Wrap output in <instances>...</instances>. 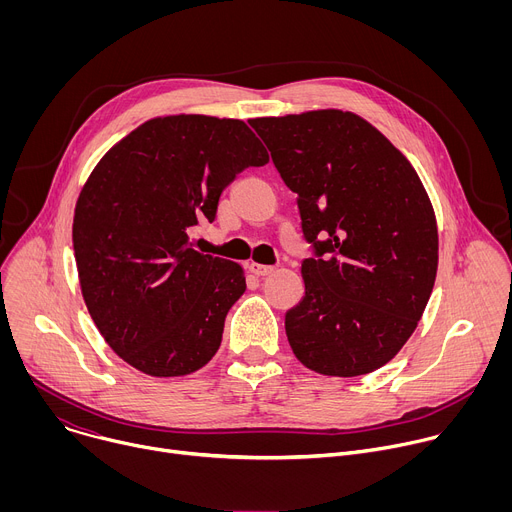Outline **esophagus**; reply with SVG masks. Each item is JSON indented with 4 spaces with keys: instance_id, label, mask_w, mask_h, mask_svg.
Listing matches in <instances>:
<instances>
[{
    "instance_id": "34e87169",
    "label": "esophagus",
    "mask_w": 512,
    "mask_h": 512,
    "mask_svg": "<svg viewBox=\"0 0 512 512\" xmlns=\"http://www.w3.org/2000/svg\"><path fill=\"white\" fill-rule=\"evenodd\" d=\"M249 267V271L253 273V275H257V277H265V275H271L273 271H275V267H271V265H261V263H249L247 265Z\"/></svg>"
}]
</instances>
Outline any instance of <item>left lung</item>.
I'll use <instances>...</instances> for the list:
<instances>
[{
  "mask_svg": "<svg viewBox=\"0 0 512 512\" xmlns=\"http://www.w3.org/2000/svg\"><path fill=\"white\" fill-rule=\"evenodd\" d=\"M298 194L316 259L285 314L296 358L320 375L387 364L415 332L437 273V221L411 162L367 119L316 109L249 121Z\"/></svg>",
  "mask_w": 512,
  "mask_h": 512,
  "instance_id": "8db88e82",
  "label": "left lung"
}]
</instances>
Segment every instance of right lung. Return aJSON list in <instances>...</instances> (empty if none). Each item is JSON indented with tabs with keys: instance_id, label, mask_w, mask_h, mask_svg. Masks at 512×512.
Returning a JSON list of instances; mask_svg holds the SVG:
<instances>
[{
	"instance_id": "add662e5",
	"label": "right lung",
	"mask_w": 512,
	"mask_h": 512,
	"mask_svg": "<svg viewBox=\"0 0 512 512\" xmlns=\"http://www.w3.org/2000/svg\"><path fill=\"white\" fill-rule=\"evenodd\" d=\"M267 162L245 121L180 113L141 123L87 178L72 218L83 300L133 369L186 377L216 354L245 271L194 251L188 229L212 223L235 176Z\"/></svg>"
}]
</instances>
